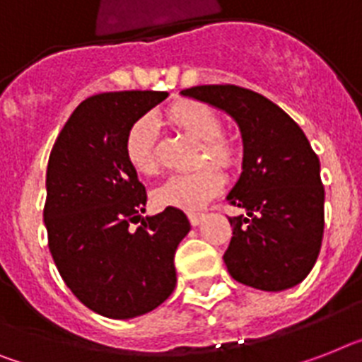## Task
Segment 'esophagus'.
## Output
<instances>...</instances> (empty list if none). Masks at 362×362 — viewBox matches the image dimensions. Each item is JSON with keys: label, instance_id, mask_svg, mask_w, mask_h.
Instances as JSON below:
<instances>
[{"label": "esophagus", "instance_id": "34e87169", "mask_svg": "<svg viewBox=\"0 0 362 362\" xmlns=\"http://www.w3.org/2000/svg\"><path fill=\"white\" fill-rule=\"evenodd\" d=\"M203 218H205V214H202V213H190V214H188V220H190V223H192L194 228H196V226H199V223L203 222Z\"/></svg>", "mask_w": 362, "mask_h": 362}]
</instances>
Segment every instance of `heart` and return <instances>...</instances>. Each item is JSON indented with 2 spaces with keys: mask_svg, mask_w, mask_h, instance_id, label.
<instances>
[{
  "mask_svg": "<svg viewBox=\"0 0 362 362\" xmlns=\"http://www.w3.org/2000/svg\"><path fill=\"white\" fill-rule=\"evenodd\" d=\"M170 122L202 142L196 163L199 168L188 174H174L153 190V202L159 207H175L183 211H198L205 207L222 188V174L213 164L229 168L237 151L228 139L222 136V122L211 107L183 101L168 110ZM125 157L131 168L139 174H155L159 168V131L151 116H142L131 124L125 134Z\"/></svg>",
  "mask_w": 362,
  "mask_h": 362,
  "instance_id": "obj_1",
  "label": "heart"
}]
</instances>
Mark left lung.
I'll return each mask as SVG.
<instances>
[{"instance_id": "obj_1", "label": "left lung", "mask_w": 362, "mask_h": 362, "mask_svg": "<svg viewBox=\"0 0 362 362\" xmlns=\"http://www.w3.org/2000/svg\"><path fill=\"white\" fill-rule=\"evenodd\" d=\"M181 94L228 112L242 134V174L228 202L246 214L229 218L228 272L259 291L292 288L313 270L324 237L320 160L305 133L276 103L242 86L202 85Z\"/></svg>"}]
</instances>
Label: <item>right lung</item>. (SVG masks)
I'll return each mask as SVG.
<instances>
[{"label":"right lung","instance_id":"add662e5","mask_svg":"<svg viewBox=\"0 0 362 362\" xmlns=\"http://www.w3.org/2000/svg\"><path fill=\"white\" fill-rule=\"evenodd\" d=\"M166 98L153 90L86 98L47 163L44 223L55 267L77 300L107 318L146 315L177 283L174 255L190 222L175 207L140 216L148 196L124 149L131 124Z\"/></svg>","mask_w":362,"mask_h":362}]
</instances>
